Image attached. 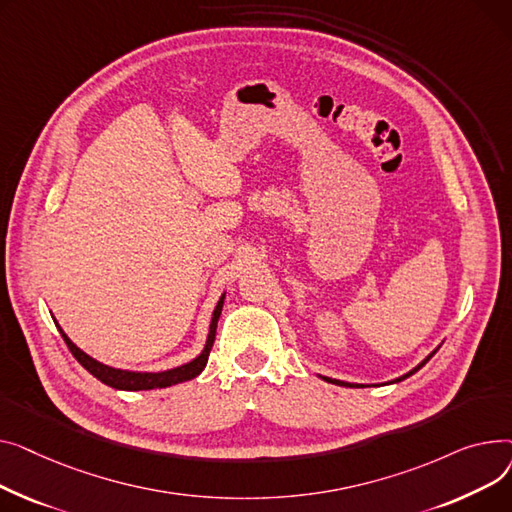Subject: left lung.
<instances>
[{"mask_svg": "<svg viewBox=\"0 0 512 512\" xmlns=\"http://www.w3.org/2000/svg\"><path fill=\"white\" fill-rule=\"evenodd\" d=\"M436 351H438V347H436V349H434V351H432V353H430V355H428V357H426V359H424V362H422V364H419V366H415V368H413V370H411V372H407V374H403V376H401V378H395V380H390V384H393V382H401V380H405V378H409V376H411V374H415V372H417V370H419V368H424V366H426V364H428V362H430V357H432V355H434V353H436ZM320 378H322V380H326V382H333V384H339V386H366V384H351V382H343V380H335V378H328V376H320Z\"/></svg>", "mask_w": 512, "mask_h": 512, "instance_id": "1", "label": "left lung"}]
</instances>
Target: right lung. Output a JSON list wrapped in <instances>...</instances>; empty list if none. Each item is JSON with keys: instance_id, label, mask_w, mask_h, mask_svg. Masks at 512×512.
Returning a JSON list of instances; mask_svg holds the SVG:
<instances>
[{"instance_id": "obj_1", "label": "right lung", "mask_w": 512, "mask_h": 512, "mask_svg": "<svg viewBox=\"0 0 512 512\" xmlns=\"http://www.w3.org/2000/svg\"><path fill=\"white\" fill-rule=\"evenodd\" d=\"M223 302H225V293L221 295V299L215 306V312H213V318H210V326H208V337H206V345L202 349V353L198 357H194L192 362L184 364V366H177V368H171V370H165V372H132V370H119V368H111V366H105L101 362H97L95 357H90L88 353H84L80 347H76L70 337L64 333L62 326H57L59 335L64 337L68 349L72 351V355L78 359V364L88 370L90 374H93L97 380H101L103 384L111 386V388H117V390H153V388H167V386H173V384H179V382H186V380H192L196 378L204 368H206V362H208V355H210V349H213V343H215V335H217V322H219V316H221V310H223Z\"/></svg>"}]
</instances>
